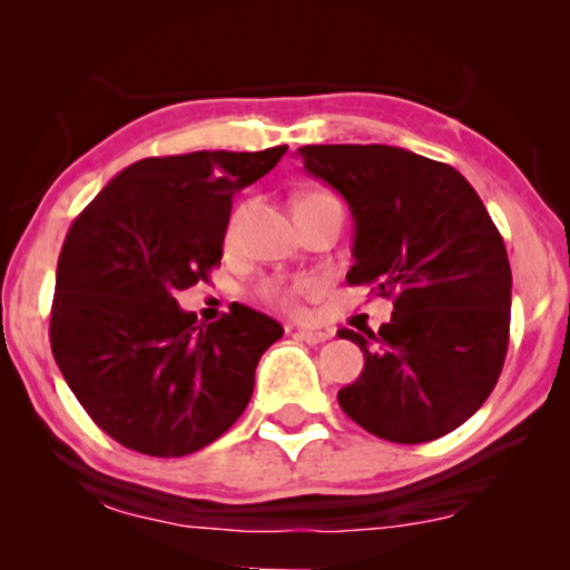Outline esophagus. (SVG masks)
I'll list each match as a JSON object with an SVG mask.
<instances>
[{
    "label": "esophagus",
    "mask_w": 570,
    "mask_h": 570,
    "mask_svg": "<svg viewBox=\"0 0 570 570\" xmlns=\"http://www.w3.org/2000/svg\"><path fill=\"white\" fill-rule=\"evenodd\" d=\"M295 337L308 342V345H322V342L330 340V332H322V330H308V326H301L298 332H295Z\"/></svg>",
    "instance_id": "esophagus-1"
}]
</instances>
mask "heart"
I'll list each match as a JSON object with an SVG mask.
<instances>
[{
	"label": "heart",
	"mask_w": 570,
	"mask_h": 570,
	"mask_svg": "<svg viewBox=\"0 0 570 570\" xmlns=\"http://www.w3.org/2000/svg\"><path fill=\"white\" fill-rule=\"evenodd\" d=\"M314 197V194H311ZM238 230V215L233 217L230 228H228V238L236 236ZM318 291V283L316 279H298V283H291V285H283V283H269L262 287V295L272 303H277V306L283 308H298L303 298H311Z\"/></svg>",
	"instance_id": "obj_1"
}]
</instances>
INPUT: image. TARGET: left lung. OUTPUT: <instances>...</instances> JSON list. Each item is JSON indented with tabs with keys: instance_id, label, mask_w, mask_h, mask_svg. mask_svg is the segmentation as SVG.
I'll return each instance as SVG.
<instances>
[{
	"instance_id": "left-lung-1",
	"label": "left lung",
	"mask_w": 570,
	"mask_h": 570,
	"mask_svg": "<svg viewBox=\"0 0 570 570\" xmlns=\"http://www.w3.org/2000/svg\"><path fill=\"white\" fill-rule=\"evenodd\" d=\"M298 155L353 213L347 283L394 298L379 332H340L365 357L355 384L340 389V407L379 439H441L501 376L511 324L501 233L446 163L392 145H306Z\"/></svg>"
}]
</instances>
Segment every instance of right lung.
<instances>
[{
    "instance_id": "right-lung-1",
    "label": "right lung",
    "mask_w": 570,
    "mask_h": 570,
    "mask_svg": "<svg viewBox=\"0 0 570 570\" xmlns=\"http://www.w3.org/2000/svg\"><path fill=\"white\" fill-rule=\"evenodd\" d=\"M287 145L131 163L77 215L61 246L51 353L77 402L121 446L150 456L205 449L240 417L283 326L233 303L199 324L176 295L223 259L233 194Z\"/></svg>"
}]
</instances>
